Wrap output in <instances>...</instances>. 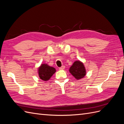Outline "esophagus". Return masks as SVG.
<instances>
[{
	"mask_svg": "<svg viewBox=\"0 0 124 124\" xmlns=\"http://www.w3.org/2000/svg\"><path fill=\"white\" fill-rule=\"evenodd\" d=\"M65 68V66H62L61 67H60V68H59V70H63Z\"/></svg>",
	"mask_w": 124,
	"mask_h": 124,
	"instance_id": "esophagus-1",
	"label": "esophagus"
}]
</instances>
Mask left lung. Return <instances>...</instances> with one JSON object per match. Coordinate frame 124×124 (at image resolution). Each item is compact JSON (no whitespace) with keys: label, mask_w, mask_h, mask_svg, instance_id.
<instances>
[{"label":"left lung","mask_w":124,"mask_h":124,"mask_svg":"<svg viewBox=\"0 0 124 124\" xmlns=\"http://www.w3.org/2000/svg\"><path fill=\"white\" fill-rule=\"evenodd\" d=\"M69 72L77 80L81 79L86 75L85 67L83 63L79 61L74 62L70 68Z\"/></svg>","instance_id":"left-lung-1"}]
</instances>
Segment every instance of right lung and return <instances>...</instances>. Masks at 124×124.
Masks as SVG:
<instances>
[{
    "label": "right lung",
    "mask_w": 124,
    "mask_h": 124,
    "mask_svg": "<svg viewBox=\"0 0 124 124\" xmlns=\"http://www.w3.org/2000/svg\"><path fill=\"white\" fill-rule=\"evenodd\" d=\"M56 72L54 68L50 67L46 63L42 64L38 68V73L39 78L43 81L48 80Z\"/></svg>",
    "instance_id": "right-lung-1"
}]
</instances>
